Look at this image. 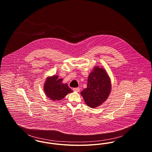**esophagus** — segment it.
<instances>
[{"label":"esophagus","mask_w":152,"mask_h":152,"mask_svg":"<svg viewBox=\"0 0 152 152\" xmlns=\"http://www.w3.org/2000/svg\"><path fill=\"white\" fill-rule=\"evenodd\" d=\"M73 91H75V92H79L80 88H79V87L74 88H73Z\"/></svg>","instance_id":"esophagus-1"}]
</instances>
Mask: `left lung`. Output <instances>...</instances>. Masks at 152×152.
Here are the masks:
<instances>
[{
    "instance_id": "8db88e82",
    "label": "left lung",
    "mask_w": 152,
    "mask_h": 152,
    "mask_svg": "<svg viewBox=\"0 0 152 152\" xmlns=\"http://www.w3.org/2000/svg\"><path fill=\"white\" fill-rule=\"evenodd\" d=\"M111 90V80L106 70L96 66L88 76L87 87L80 94L87 106L95 108L106 101Z\"/></svg>"
}]
</instances>
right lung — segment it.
<instances>
[{
	"label": "right lung",
	"instance_id": "add662e5",
	"mask_svg": "<svg viewBox=\"0 0 152 152\" xmlns=\"http://www.w3.org/2000/svg\"><path fill=\"white\" fill-rule=\"evenodd\" d=\"M62 79H58V76L54 75L48 77L44 86V91L48 98L53 101L62 100L69 93H73L67 83H62Z\"/></svg>",
	"mask_w": 152,
	"mask_h": 152
}]
</instances>
